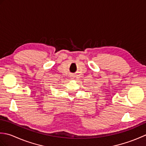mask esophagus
<instances>
[{
  "label": "esophagus",
  "mask_w": 146,
  "mask_h": 146,
  "mask_svg": "<svg viewBox=\"0 0 146 146\" xmlns=\"http://www.w3.org/2000/svg\"><path fill=\"white\" fill-rule=\"evenodd\" d=\"M72 77H73V76H72Z\"/></svg>",
  "instance_id": "1"
}]
</instances>
